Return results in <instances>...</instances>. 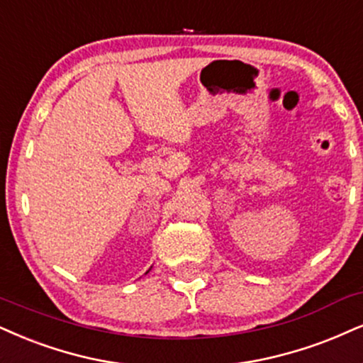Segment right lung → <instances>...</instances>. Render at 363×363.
Returning a JSON list of instances; mask_svg holds the SVG:
<instances>
[{
	"mask_svg": "<svg viewBox=\"0 0 363 363\" xmlns=\"http://www.w3.org/2000/svg\"><path fill=\"white\" fill-rule=\"evenodd\" d=\"M147 272H150V269H147V271H146V274H147Z\"/></svg>",
	"mask_w": 363,
	"mask_h": 363,
	"instance_id": "add662e5",
	"label": "right lung"
}]
</instances>
